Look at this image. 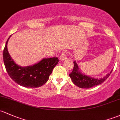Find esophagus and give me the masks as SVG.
Returning <instances> with one entry per match:
<instances>
[{"label":"esophagus","instance_id":"esophagus-1","mask_svg":"<svg viewBox=\"0 0 120 120\" xmlns=\"http://www.w3.org/2000/svg\"><path fill=\"white\" fill-rule=\"evenodd\" d=\"M67 53L63 52V53H61V55H60V57H59V60H61V61H63L67 59Z\"/></svg>","mask_w":120,"mask_h":120}]
</instances>
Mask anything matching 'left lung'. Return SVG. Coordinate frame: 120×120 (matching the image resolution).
Segmentation results:
<instances>
[{"mask_svg":"<svg viewBox=\"0 0 120 120\" xmlns=\"http://www.w3.org/2000/svg\"><path fill=\"white\" fill-rule=\"evenodd\" d=\"M112 71L113 70L111 71L109 74H107L105 76L103 77V78H101L100 79H95L83 75L81 72H80L78 65L75 61H74L73 70L70 73L69 76L71 78V80L74 84H75L76 86L82 89H89L92 87L101 84L103 82L105 81L110 75Z\"/></svg>","mask_w":120,"mask_h":120,"instance_id":"obj_1","label":"left lung"}]
</instances>
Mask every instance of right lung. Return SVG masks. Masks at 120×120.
I'll return each instance as SVG.
<instances>
[{"mask_svg":"<svg viewBox=\"0 0 120 120\" xmlns=\"http://www.w3.org/2000/svg\"><path fill=\"white\" fill-rule=\"evenodd\" d=\"M10 37L3 50V61L10 78L17 84L25 87H38L45 84L48 80L54 67L59 63L58 57L44 59L33 66H18L14 62L7 50V42Z\"/></svg>","mask_w":120,"mask_h":120,"instance_id":"obj_1","label":"right lung"}]
</instances>
